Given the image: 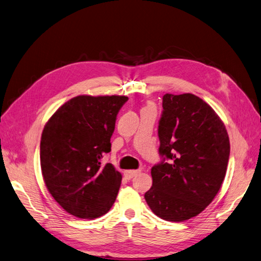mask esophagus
<instances>
[{
  "label": "esophagus",
  "mask_w": 261,
  "mask_h": 261,
  "mask_svg": "<svg viewBox=\"0 0 261 261\" xmlns=\"http://www.w3.org/2000/svg\"><path fill=\"white\" fill-rule=\"evenodd\" d=\"M140 173V170H130V171H125L124 172V176L128 178V179H131L135 177L136 175H138Z\"/></svg>",
  "instance_id": "obj_1"
}]
</instances>
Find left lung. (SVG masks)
Segmentation results:
<instances>
[{"label": "left lung", "instance_id": "obj_1", "mask_svg": "<svg viewBox=\"0 0 261 261\" xmlns=\"http://www.w3.org/2000/svg\"><path fill=\"white\" fill-rule=\"evenodd\" d=\"M159 121L162 161L151 169L152 188L144 198L169 222L197 216L216 196L226 175L229 138L210 105L192 93L163 96Z\"/></svg>", "mask_w": 261, "mask_h": 261}]
</instances>
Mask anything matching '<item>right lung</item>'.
Masks as SVG:
<instances>
[{
  "mask_svg": "<svg viewBox=\"0 0 261 261\" xmlns=\"http://www.w3.org/2000/svg\"><path fill=\"white\" fill-rule=\"evenodd\" d=\"M125 96H77L59 107L41 138V168L48 192L63 208L78 218L105 215L115 203L122 176L111 163L101 164L111 151L119 110Z\"/></svg>",
  "mask_w": 261,
  "mask_h": 261,
  "instance_id": "right-lung-1",
  "label": "right lung"
}]
</instances>
